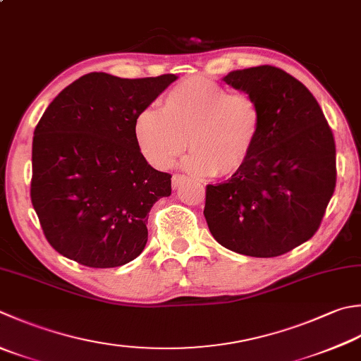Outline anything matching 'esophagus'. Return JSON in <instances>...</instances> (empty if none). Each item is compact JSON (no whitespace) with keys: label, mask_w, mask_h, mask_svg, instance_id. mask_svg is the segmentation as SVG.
I'll return each mask as SVG.
<instances>
[{"label":"esophagus","mask_w":361,"mask_h":361,"mask_svg":"<svg viewBox=\"0 0 361 361\" xmlns=\"http://www.w3.org/2000/svg\"><path fill=\"white\" fill-rule=\"evenodd\" d=\"M186 180V176L185 175H181V173H175L173 176H172V186H173V189H176L178 188L183 181Z\"/></svg>","instance_id":"esophagus-1"}]
</instances>
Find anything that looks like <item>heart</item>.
<instances>
[{
  "label": "heart",
  "instance_id": "1",
  "mask_svg": "<svg viewBox=\"0 0 361 361\" xmlns=\"http://www.w3.org/2000/svg\"><path fill=\"white\" fill-rule=\"evenodd\" d=\"M263 125V108L255 97L231 94L209 78L190 76L166 92L161 109L140 111L133 133L154 167H171L189 140L192 153L183 162L189 173L228 176L250 161Z\"/></svg>",
  "mask_w": 361,
  "mask_h": 361
}]
</instances>
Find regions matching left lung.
<instances>
[{"instance_id":"left-lung-1","label":"left lung","mask_w":361,"mask_h":361,"mask_svg":"<svg viewBox=\"0 0 361 361\" xmlns=\"http://www.w3.org/2000/svg\"><path fill=\"white\" fill-rule=\"evenodd\" d=\"M259 102L264 125L250 161L207 186L204 219L225 249L272 258L308 241L336 186L335 137L312 92L285 70L258 66L224 78Z\"/></svg>"}]
</instances>
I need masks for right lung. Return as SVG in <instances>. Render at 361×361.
<instances>
[{
	"label": "right lung",
	"instance_id": "add662e5",
	"mask_svg": "<svg viewBox=\"0 0 361 361\" xmlns=\"http://www.w3.org/2000/svg\"><path fill=\"white\" fill-rule=\"evenodd\" d=\"M175 80L92 72L49 103L34 130L31 202L61 255L106 269L142 253L147 214L171 195L172 175L148 164L133 125Z\"/></svg>",
	"mask_w": 361,
	"mask_h": 361
}]
</instances>
